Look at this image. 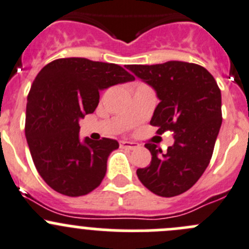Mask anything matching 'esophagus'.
Instances as JSON below:
<instances>
[{"instance_id":"esophagus-1","label":"esophagus","mask_w":249,"mask_h":249,"mask_svg":"<svg viewBox=\"0 0 249 249\" xmlns=\"http://www.w3.org/2000/svg\"><path fill=\"white\" fill-rule=\"evenodd\" d=\"M120 146H121V148H126V149H131V150H133V149L138 148L139 144L133 143V142L122 141V142H120Z\"/></svg>"}]
</instances>
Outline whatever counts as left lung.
<instances>
[{"label":"left lung","mask_w":249,"mask_h":249,"mask_svg":"<svg viewBox=\"0 0 249 249\" xmlns=\"http://www.w3.org/2000/svg\"><path fill=\"white\" fill-rule=\"evenodd\" d=\"M154 88L160 99L150 124L156 133L172 132L175 143L167 153L153 143L150 165L137 176L150 192L175 197L193 186L208 167L222 122L221 91L216 80L196 63L169 61L161 65L126 66Z\"/></svg>","instance_id":"left-lung-1"}]
</instances>
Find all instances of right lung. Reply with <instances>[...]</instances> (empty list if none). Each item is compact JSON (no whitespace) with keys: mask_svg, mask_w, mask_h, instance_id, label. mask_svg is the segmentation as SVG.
I'll use <instances>...</instances> for the list:
<instances>
[{"mask_svg":"<svg viewBox=\"0 0 249 249\" xmlns=\"http://www.w3.org/2000/svg\"><path fill=\"white\" fill-rule=\"evenodd\" d=\"M134 77L115 63L83 57L47 63L28 94L25 137L40 176L53 191L80 197L100 186L115 139L79 141V120L95 111L99 90Z\"/></svg>","mask_w":249,"mask_h":249,"instance_id":"add662e5","label":"right lung"}]
</instances>
